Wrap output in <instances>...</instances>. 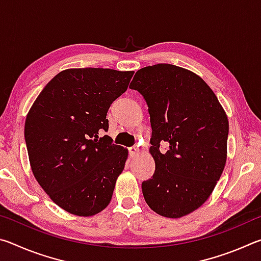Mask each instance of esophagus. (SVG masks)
Masks as SVG:
<instances>
[{"label": "esophagus", "mask_w": 261, "mask_h": 261, "mask_svg": "<svg viewBox=\"0 0 261 261\" xmlns=\"http://www.w3.org/2000/svg\"><path fill=\"white\" fill-rule=\"evenodd\" d=\"M139 152H140L139 146H132V147L129 148V154H130L131 158H135V156L138 155Z\"/></svg>", "instance_id": "1"}]
</instances>
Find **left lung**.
Masks as SVG:
<instances>
[{
  "label": "left lung",
  "instance_id": "1",
  "mask_svg": "<svg viewBox=\"0 0 261 261\" xmlns=\"http://www.w3.org/2000/svg\"><path fill=\"white\" fill-rule=\"evenodd\" d=\"M130 87L143 94L151 117L155 173L141 184L145 201L159 215L182 218L208 199L223 173L227 114L204 79L174 64L138 70Z\"/></svg>",
  "mask_w": 261,
  "mask_h": 261
}]
</instances>
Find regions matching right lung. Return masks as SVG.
<instances>
[{"label":"right lung","mask_w":261,"mask_h":261,"mask_svg":"<svg viewBox=\"0 0 261 261\" xmlns=\"http://www.w3.org/2000/svg\"><path fill=\"white\" fill-rule=\"evenodd\" d=\"M135 71L67 69L43 87L25 120L30 166L50 199L68 213L92 216L109 205L129 151L113 144L107 112Z\"/></svg>","instance_id":"add662e5"}]
</instances>
